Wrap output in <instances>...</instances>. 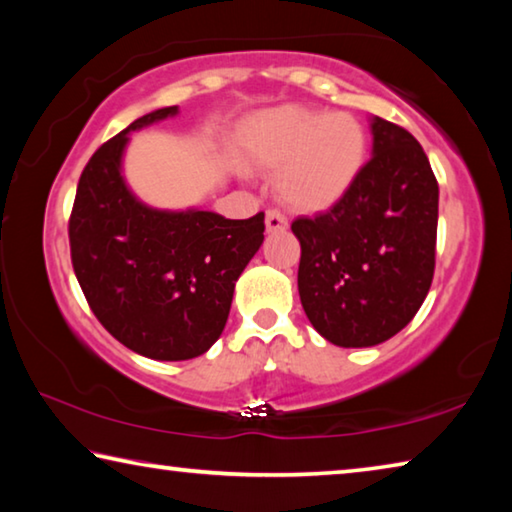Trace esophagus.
Returning a JSON list of instances; mask_svg holds the SVG:
<instances>
[{"label": "esophagus", "instance_id": "34e87169", "mask_svg": "<svg viewBox=\"0 0 512 512\" xmlns=\"http://www.w3.org/2000/svg\"><path fill=\"white\" fill-rule=\"evenodd\" d=\"M289 225L287 216H284L280 210H268L266 212V230L268 232H280Z\"/></svg>", "mask_w": 512, "mask_h": 512}]
</instances>
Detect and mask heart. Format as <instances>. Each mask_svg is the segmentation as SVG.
<instances>
[{"label": "heart", "instance_id": "b5f03b06", "mask_svg": "<svg viewBox=\"0 0 512 512\" xmlns=\"http://www.w3.org/2000/svg\"><path fill=\"white\" fill-rule=\"evenodd\" d=\"M246 142L253 164L280 171L284 201L305 212L343 201L368 158V135L357 117L293 103L257 115L246 128Z\"/></svg>", "mask_w": 512, "mask_h": 512}]
</instances>
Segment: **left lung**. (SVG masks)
Instances as JSON below:
<instances>
[{"mask_svg": "<svg viewBox=\"0 0 512 512\" xmlns=\"http://www.w3.org/2000/svg\"><path fill=\"white\" fill-rule=\"evenodd\" d=\"M311 325L341 348L384 343L411 323L436 268L438 180L402 126L372 119V158L327 212L291 223Z\"/></svg>", "mask_w": 512, "mask_h": 512, "instance_id": "left-lung-1", "label": "left lung"}]
</instances>
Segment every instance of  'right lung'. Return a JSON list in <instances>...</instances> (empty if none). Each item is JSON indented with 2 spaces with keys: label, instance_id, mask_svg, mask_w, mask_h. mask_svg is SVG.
I'll return each mask as SVG.
<instances>
[{
  "label": "right lung",
  "instance_id": "right-lung-1",
  "mask_svg": "<svg viewBox=\"0 0 512 512\" xmlns=\"http://www.w3.org/2000/svg\"><path fill=\"white\" fill-rule=\"evenodd\" d=\"M176 112H149L101 144L69 214V253L92 314L128 350L158 361L210 350L237 277L264 241V212L239 221L203 210L160 212L128 192L119 171L128 131Z\"/></svg>",
  "mask_w": 512,
  "mask_h": 512
}]
</instances>
